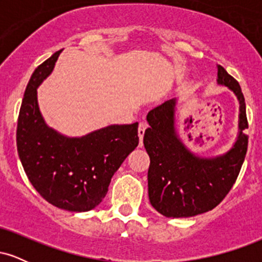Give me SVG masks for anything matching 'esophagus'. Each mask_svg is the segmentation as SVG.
<instances>
[{
    "mask_svg": "<svg viewBox=\"0 0 262 262\" xmlns=\"http://www.w3.org/2000/svg\"><path fill=\"white\" fill-rule=\"evenodd\" d=\"M146 128H148V123H146V122H140L139 123V128H138V135H139V138H140V143L143 141V137H144V133H145Z\"/></svg>",
    "mask_w": 262,
    "mask_h": 262,
    "instance_id": "34e87169",
    "label": "esophagus"
}]
</instances>
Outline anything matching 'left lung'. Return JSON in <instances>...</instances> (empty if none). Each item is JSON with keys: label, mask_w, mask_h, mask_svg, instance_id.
Returning <instances> with one entry per match:
<instances>
[{"label": "left lung", "mask_w": 262, "mask_h": 262, "mask_svg": "<svg viewBox=\"0 0 262 262\" xmlns=\"http://www.w3.org/2000/svg\"><path fill=\"white\" fill-rule=\"evenodd\" d=\"M218 83L239 100V135L229 151L215 158H201L189 151L175 128L176 100L155 107L146 116L150 127L144 146L150 158L149 200L167 218H187L217 207L235 183L248 150L249 137L245 98L239 82L218 65Z\"/></svg>", "instance_id": "1"}]
</instances>
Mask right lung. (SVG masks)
Listing matches in <instances>:
<instances>
[{
	"instance_id": "right-lung-1",
	"label": "right lung",
	"mask_w": 262,
	"mask_h": 262,
	"mask_svg": "<svg viewBox=\"0 0 262 262\" xmlns=\"http://www.w3.org/2000/svg\"><path fill=\"white\" fill-rule=\"evenodd\" d=\"M61 50L41 62L27 85L17 124V150L38 193L58 208L87 212L106 197L111 179L139 144L138 123L108 125L68 138L45 124L37 89L52 74Z\"/></svg>"
}]
</instances>
